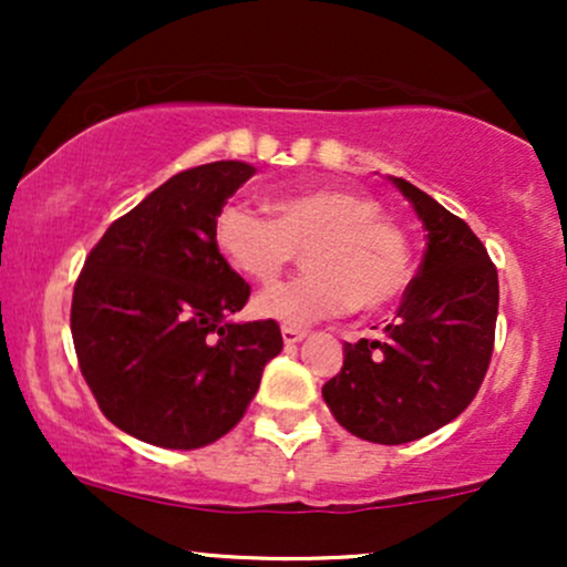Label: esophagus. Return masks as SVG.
Returning <instances> with one entry per match:
<instances>
[{
  "label": "esophagus",
  "mask_w": 567,
  "mask_h": 567,
  "mask_svg": "<svg viewBox=\"0 0 567 567\" xmlns=\"http://www.w3.org/2000/svg\"><path fill=\"white\" fill-rule=\"evenodd\" d=\"M303 338H306V330H301V328H290V324H285L282 328L285 343H298V341H303Z\"/></svg>",
  "instance_id": "1"
}]
</instances>
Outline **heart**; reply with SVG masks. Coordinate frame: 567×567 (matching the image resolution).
Instances as JSON below:
<instances>
[{
	"label": "heart",
	"mask_w": 567,
	"mask_h": 567,
	"mask_svg": "<svg viewBox=\"0 0 567 567\" xmlns=\"http://www.w3.org/2000/svg\"><path fill=\"white\" fill-rule=\"evenodd\" d=\"M275 218L224 207L213 239L231 269L275 285L303 250L306 275L258 296L256 311L285 324H309L357 309H381L413 277L408 231L383 216L379 199L341 186H317L271 202Z\"/></svg>",
	"instance_id": "obj_1"
}]
</instances>
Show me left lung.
<instances>
[{"mask_svg": "<svg viewBox=\"0 0 567 567\" xmlns=\"http://www.w3.org/2000/svg\"><path fill=\"white\" fill-rule=\"evenodd\" d=\"M396 188L426 226V252L381 338L343 347V368L322 386L354 437L402 445L451 424L477 396L491 365L498 271L466 220L408 181Z\"/></svg>", "mask_w": 567, "mask_h": 567, "instance_id": "8db88e82", "label": "left lung"}]
</instances>
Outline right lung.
Segmentation results:
<instances>
[{
    "mask_svg": "<svg viewBox=\"0 0 567 567\" xmlns=\"http://www.w3.org/2000/svg\"><path fill=\"white\" fill-rule=\"evenodd\" d=\"M245 162L188 167L116 218L84 258L71 338L101 413L148 445L224 437L282 351L275 320L229 322L250 285L213 239Z\"/></svg>",
    "mask_w": 567,
    "mask_h": 567,
    "instance_id": "right-lung-1",
    "label": "right lung"
}]
</instances>
